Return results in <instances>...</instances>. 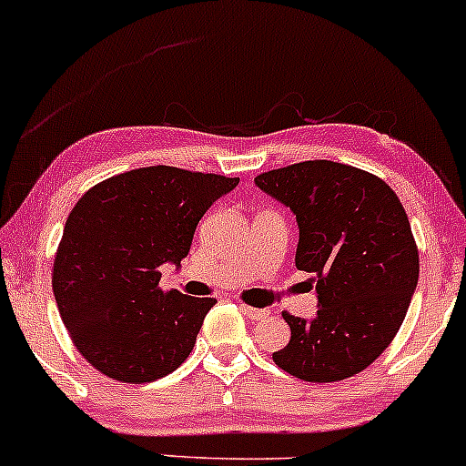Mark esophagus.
Returning a JSON list of instances; mask_svg holds the SVG:
<instances>
[{
  "label": "esophagus",
  "mask_w": 466,
  "mask_h": 466,
  "mask_svg": "<svg viewBox=\"0 0 466 466\" xmlns=\"http://www.w3.org/2000/svg\"><path fill=\"white\" fill-rule=\"evenodd\" d=\"M239 310H242L248 319H264L268 315V310H264V308H253V306H247V303H239Z\"/></svg>",
  "instance_id": "obj_1"
}]
</instances>
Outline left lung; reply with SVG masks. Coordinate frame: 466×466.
Masks as SVG:
<instances>
[{
    "label": "left lung",
    "instance_id": "8db88e82",
    "mask_svg": "<svg viewBox=\"0 0 466 466\" xmlns=\"http://www.w3.org/2000/svg\"><path fill=\"white\" fill-rule=\"evenodd\" d=\"M255 185L295 213V264L312 275L319 299L312 319L284 312L290 341L275 365L310 383L359 374L396 337L418 284V248L399 196L332 160L266 171Z\"/></svg>",
    "mask_w": 466,
    "mask_h": 466
}]
</instances>
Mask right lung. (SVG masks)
Instances as JSON below:
<instances>
[{
	"mask_svg": "<svg viewBox=\"0 0 466 466\" xmlns=\"http://www.w3.org/2000/svg\"><path fill=\"white\" fill-rule=\"evenodd\" d=\"M238 177L143 167L83 193L66 219L52 290L72 343L120 383H151L189 357L216 299L160 289L208 207Z\"/></svg>",
	"mask_w": 466,
	"mask_h": 466,
	"instance_id": "1",
	"label": "right lung"
}]
</instances>
